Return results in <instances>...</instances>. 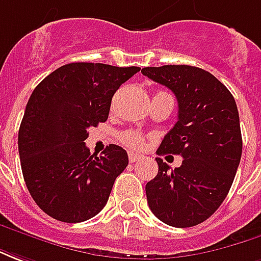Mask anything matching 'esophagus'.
<instances>
[{
	"label": "esophagus",
	"instance_id": "esophagus-1",
	"mask_svg": "<svg viewBox=\"0 0 261 261\" xmlns=\"http://www.w3.org/2000/svg\"><path fill=\"white\" fill-rule=\"evenodd\" d=\"M127 156H129V162H130V163L139 162V160H142V159H143V156H142V154H136V153H132V151H130Z\"/></svg>",
	"mask_w": 261,
	"mask_h": 261
}]
</instances>
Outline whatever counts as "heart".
Instances as JSON below:
<instances>
[{
	"label": "heart",
	"mask_w": 261,
	"mask_h": 261,
	"mask_svg": "<svg viewBox=\"0 0 261 261\" xmlns=\"http://www.w3.org/2000/svg\"><path fill=\"white\" fill-rule=\"evenodd\" d=\"M121 140L123 145L132 147V149H140V147H143V143H145L143 136L136 130H126V132L121 134Z\"/></svg>",
	"instance_id": "1"
}]
</instances>
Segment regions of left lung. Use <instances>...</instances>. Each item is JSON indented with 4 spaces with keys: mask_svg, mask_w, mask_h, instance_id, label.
<instances>
[{
    "mask_svg": "<svg viewBox=\"0 0 261 261\" xmlns=\"http://www.w3.org/2000/svg\"><path fill=\"white\" fill-rule=\"evenodd\" d=\"M142 73L174 92L178 121L157 154H180L170 170L160 157L157 175L146 184L151 212L174 228L204 222L226 198L242 157V134L233 95L202 68L186 64L145 67Z\"/></svg>",
    "mask_w": 261,
    "mask_h": 261,
    "instance_id": "obj_1",
    "label": "left lung"
}]
</instances>
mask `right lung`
<instances>
[{"instance_id": "obj_1", "label": "right lung", "mask_w": 261, "mask_h": 261, "mask_svg": "<svg viewBox=\"0 0 261 261\" xmlns=\"http://www.w3.org/2000/svg\"><path fill=\"white\" fill-rule=\"evenodd\" d=\"M140 67L70 63L33 90L18 134L23 180L39 208L57 221L77 223L95 216L110 198L127 153L110 145L91 154L88 127L105 122L115 91Z\"/></svg>"}]
</instances>
